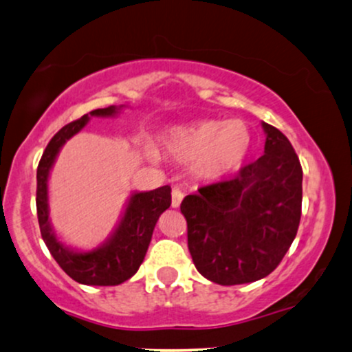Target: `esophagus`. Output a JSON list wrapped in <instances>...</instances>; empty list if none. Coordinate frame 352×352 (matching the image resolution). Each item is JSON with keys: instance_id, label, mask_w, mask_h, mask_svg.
<instances>
[{"instance_id": "obj_1", "label": "esophagus", "mask_w": 352, "mask_h": 352, "mask_svg": "<svg viewBox=\"0 0 352 352\" xmlns=\"http://www.w3.org/2000/svg\"><path fill=\"white\" fill-rule=\"evenodd\" d=\"M182 199H184V191L179 188H173L172 191V208H179Z\"/></svg>"}]
</instances>
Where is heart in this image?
<instances>
[{
    "instance_id": "heart-1",
    "label": "heart",
    "mask_w": 352,
    "mask_h": 352,
    "mask_svg": "<svg viewBox=\"0 0 352 352\" xmlns=\"http://www.w3.org/2000/svg\"><path fill=\"white\" fill-rule=\"evenodd\" d=\"M168 153L185 162L198 177L217 180L237 172L253 149V133L243 120H199L175 126L164 136Z\"/></svg>"
}]
</instances>
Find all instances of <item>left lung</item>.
I'll return each mask as SVG.
<instances>
[{
    "label": "left lung",
    "instance_id": "8db88e82",
    "mask_svg": "<svg viewBox=\"0 0 352 352\" xmlns=\"http://www.w3.org/2000/svg\"><path fill=\"white\" fill-rule=\"evenodd\" d=\"M265 154L232 180L201 186L182 201L197 270L221 286L263 279L294 242L302 209V167L278 128L261 123Z\"/></svg>",
    "mask_w": 352,
    "mask_h": 352
}]
</instances>
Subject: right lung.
Masks as SVG:
<instances>
[{"label":"right lung","mask_w":352,"mask_h":352,"mask_svg":"<svg viewBox=\"0 0 352 352\" xmlns=\"http://www.w3.org/2000/svg\"><path fill=\"white\" fill-rule=\"evenodd\" d=\"M123 105L92 110L61 128L43 151L37 167V216L42 239L52 256L69 278L86 286H117L130 279L143 263L159 216L170 206V186L151 191H135L128 199L118 226L102 245L94 250H74L56 237L50 224L48 175L65 143L86 126L92 117H117Z\"/></svg>","instance_id":"obj_1"}]
</instances>
